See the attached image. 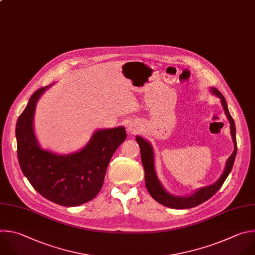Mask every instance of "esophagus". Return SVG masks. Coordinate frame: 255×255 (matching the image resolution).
Listing matches in <instances>:
<instances>
[{
    "instance_id": "obj_1",
    "label": "esophagus",
    "mask_w": 255,
    "mask_h": 255,
    "mask_svg": "<svg viewBox=\"0 0 255 255\" xmlns=\"http://www.w3.org/2000/svg\"><path fill=\"white\" fill-rule=\"evenodd\" d=\"M138 129H139V126L137 125V123L131 122L128 126V130L130 131V132H136Z\"/></svg>"
}]
</instances>
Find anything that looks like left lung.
<instances>
[{
    "label": "left lung",
    "instance_id": "1",
    "mask_svg": "<svg viewBox=\"0 0 255 255\" xmlns=\"http://www.w3.org/2000/svg\"><path fill=\"white\" fill-rule=\"evenodd\" d=\"M211 92L215 96L220 98L221 105L224 109V113L230 123V133L232 136V140L234 143V150L231 154V156L227 159L224 171L220 178L213 183L212 185L202 187L195 191L193 194L189 196H176L171 193H169L160 182L155 168V152L154 147H152L151 143L141 137L140 135L135 136V140L137 141L139 147H140V157H141V163L144 169V181H145V187L150 194V196L154 198L160 204L173 208V209H189L196 207L202 203H204L208 199H210L216 192L221 188L223 183L225 182L226 178L228 177L229 173L232 170L234 160L236 157L237 152V143H236V128L235 124L232 119V117L229 114L228 107L226 104V100L224 96L221 94V92L216 89L215 87H211Z\"/></svg>",
    "mask_w": 255,
    "mask_h": 255
}]
</instances>
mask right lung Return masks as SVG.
<instances>
[{
  "mask_svg": "<svg viewBox=\"0 0 255 255\" xmlns=\"http://www.w3.org/2000/svg\"><path fill=\"white\" fill-rule=\"evenodd\" d=\"M49 86L35 91L16 125L21 170L33 188L58 205L73 207L92 200L104 185L106 172L127 132L124 127L97 129L81 149L59 155L43 148L34 131L39 98Z\"/></svg>",
  "mask_w": 255,
  "mask_h": 255,
  "instance_id": "1",
  "label": "right lung"
}]
</instances>
